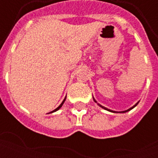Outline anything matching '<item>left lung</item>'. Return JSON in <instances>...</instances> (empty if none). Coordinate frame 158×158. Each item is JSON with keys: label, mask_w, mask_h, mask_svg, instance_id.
<instances>
[{"label": "left lung", "mask_w": 158, "mask_h": 158, "mask_svg": "<svg viewBox=\"0 0 158 158\" xmlns=\"http://www.w3.org/2000/svg\"><path fill=\"white\" fill-rule=\"evenodd\" d=\"M93 100L95 101V102L97 103V102H96V100L94 99V98H93ZM138 103H139V102H137L135 104V105H134V106H133L132 107H130V108H129V109H128V110H125V111H123V112H116V111H113V110H110V109H108V108H106V107H105V106H102V105H100L99 103H97V104H98V105H99V106H101V107H102L103 109L107 110V111H109V112H112V113H126V112H129V111H130V110H131V109H133L134 107H135V106H137V104H138Z\"/></svg>", "instance_id": "1"}]
</instances>
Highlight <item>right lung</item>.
<instances>
[{
  "label": "right lung",
  "mask_w": 158,
  "mask_h": 158,
  "mask_svg": "<svg viewBox=\"0 0 158 158\" xmlns=\"http://www.w3.org/2000/svg\"><path fill=\"white\" fill-rule=\"evenodd\" d=\"M65 100H66V97H65V98H64V100H63V101H62V102L61 103V104H60V106H59L58 107H56V108L55 110H53V111H52V112H51V113H54V112H56V111H57V110L60 109V108H61V107H62V105H63V103H64V102H65Z\"/></svg>",
  "instance_id": "1"
}]
</instances>
